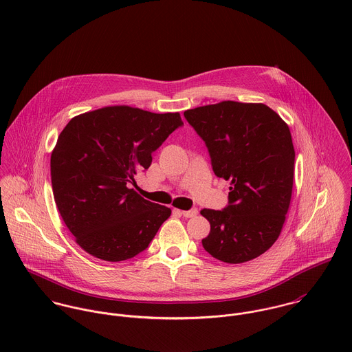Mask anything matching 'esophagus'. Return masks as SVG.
<instances>
[{
    "instance_id": "34e87169",
    "label": "esophagus",
    "mask_w": 352,
    "mask_h": 352,
    "mask_svg": "<svg viewBox=\"0 0 352 352\" xmlns=\"http://www.w3.org/2000/svg\"><path fill=\"white\" fill-rule=\"evenodd\" d=\"M177 212H180L183 217H186V218H192V217H195L197 214H198V210L197 208H192V210H188V211H180V210H176Z\"/></svg>"
}]
</instances>
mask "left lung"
Returning a JSON list of instances; mask_svg holds the SVG:
<instances>
[{"label":"left lung","mask_w":352,"mask_h":352,"mask_svg":"<svg viewBox=\"0 0 352 352\" xmlns=\"http://www.w3.org/2000/svg\"><path fill=\"white\" fill-rule=\"evenodd\" d=\"M204 141L212 170L230 182L223 210L203 208L212 257L240 264L278 240L292 201L296 151L287 123L261 102L221 101L184 112Z\"/></svg>","instance_id":"obj_1"}]
</instances>
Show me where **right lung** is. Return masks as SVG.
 <instances>
[{
	"instance_id": "right-lung-1",
	"label": "right lung",
	"mask_w": 352,
	"mask_h": 352,
	"mask_svg": "<svg viewBox=\"0 0 352 352\" xmlns=\"http://www.w3.org/2000/svg\"><path fill=\"white\" fill-rule=\"evenodd\" d=\"M182 124L179 112L129 105L102 107L66 124L51 153V184L58 211L84 251L123 261L148 248L172 211L129 187Z\"/></svg>"
}]
</instances>
